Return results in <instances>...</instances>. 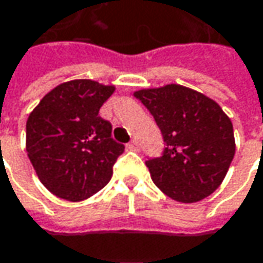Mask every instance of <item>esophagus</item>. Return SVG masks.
I'll list each match as a JSON object with an SVG mask.
<instances>
[{
  "label": "esophagus",
  "mask_w": 263,
  "mask_h": 263,
  "mask_svg": "<svg viewBox=\"0 0 263 263\" xmlns=\"http://www.w3.org/2000/svg\"><path fill=\"white\" fill-rule=\"evenodd\" d=\"M128 149L129 151H138L140 147H138V141L137 140H131L129 143H128Z\"/></svg>",
  "instance_id": "34e87169"
}]
</instances>
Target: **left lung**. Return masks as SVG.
Listing matches in <instances>:
<instances>
[{"label":"left lung","mask_w":263,"mask_h":263,"mask_svg":"<svg viewBox=\"0 0 263 263\" xmlns=\"http://www.w3.org/2000/svg\"><path fill=\"white\" fill-rule=\"evenodd\" d=\"M134 96L154 116L164 140L162 155L146 161L154 183L176 202L194 203L212 194L235 155L233 126L220 105L178 84Z\"/></svg>","instance_id":"obj_1"}]
</instances>
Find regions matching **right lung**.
<instances>
[{
  "mask_svg": "<svg viewBox=\"0 0 263 263\" xmlns=\"http://www.w3.org/2000/svg\"><path fill=\"white\" fill-rule=\"evenodd\" d=\"M112 85L73 80L57 85L27 120V154L40 182L57 197L80 202L112 176L125 146L111 138V123L99 109Z\"/></svg>",
  "mask_w": 263,
  "mask_h": 263,
  "instance_id": "add662e5",
  "label": "right lung"
}]
</instances>
